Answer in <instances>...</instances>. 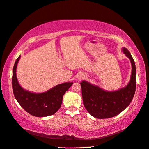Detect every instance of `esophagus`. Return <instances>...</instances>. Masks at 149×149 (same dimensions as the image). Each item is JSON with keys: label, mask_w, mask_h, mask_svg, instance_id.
Masks as SVG:
<instances>
[{"label": "esophagus", "mask_w": 149, "mask_h": 149, "mask_svg": "<svg viewBox=\"0 0 149 149\" xmlns=\"http://www.w3.org/2000/svg\"><path fill=\"white\" fill-rule=\"evenodd\" d=\"M84 78V74H79L77 76V80H79V81H81V80L83 79Z\"/></svg>", "instance_id": "esophagus-1"}]
</instances>
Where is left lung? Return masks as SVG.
I'll list each match as a JSON object with an SVG mask.
<instances>
[{
	"label": "left lung",
	"instance_id": "8db88e82",
	"mask_svg": "<svg viewBox=\"0 0 149 149\" xmlns=\"http://www.w3.org/2000/svg\"><path fill=\"white\" fill-rule=\"evenodd\" d=\"M122 51L129 58L132 67L130 81L125 87L109 92L87 81L81 82L84 105L94 118L104 119L118 115L130 104L134 96L136 83L135 63L127 48L123 47Z\"/></svg>",
	"mask_w": 149,
	"mask_h": 149
}]
</instances>
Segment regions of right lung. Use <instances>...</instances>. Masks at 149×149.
I'll return each instance as SVG.
<instances>
[{
  "mask_svg": "<svg viewBox=\"0 0 149 149\" xmlns=\"http://www.w3.org/2000/svg\"><path fill=\"white\" fill-rule=\"evenodd\" d=\"M21 55L15 62L13 70L12 85L15 98L26 112L33 116L44 117L52 115L60 109L64 94L73 82H65L52 87L47 92L33 93L19 85L16 77V68Z\"/></svg>",
  "mask_w": 149,
  "mask_h": 149,
  "instance_id": "obj_1",
  "label": "right lung"
}]
</instances>
